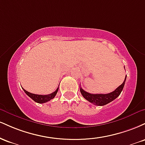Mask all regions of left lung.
<instances>
[{
  "label": "left lung",
  "instance_id": "8db88e82",
  "mask_svg": "<svg viewBox=\"0 0 145 145\" xmlns=\"http://www.w3.org/2000/svg\"><path fill=\"white\" fill-rule=\"evenodd\" d=\"M126 77H127V76L125 78L123 82L119 87L116 88L114 91L110 93L91 94L86 92V91L83 90L81 87L80 89V91L81 94L82 95L83 97L85 98L86 100L89 101V102L92 103V104L95 105H97V106H104V105L111 102L114 99H115L118 96H119V95L121 94V91H123V89L124 87L125 82L126 80Z\"/></svg>",
  "mask_w": 145,
  "mask_h": 145
}]
</instances>
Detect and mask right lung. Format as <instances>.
Returning <instances> with one entry per match:
<instances>
[{"instance_id":"add662e5","label":"right lung","mask_w":145,"mask_h":145,"mask_svg":"<svg viewBox=\"0 0 145 145\" xmlns=\"http://www.w3.org/2000/svg\"><path fill=\"white\" fill-rule=\"evenodd\" d=\"M25 93L28 96H29L33 100H34L35 102L39 103V104H43V103H46L47 101H50V99H53L56 96V93L58 92V90H59V87L57 88V89L54 92L52 93L49 95H37V94H33L31 93L28 92L27 91L23 89Z\"/></svg>"}]
</instances>
